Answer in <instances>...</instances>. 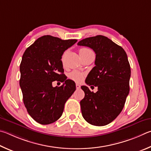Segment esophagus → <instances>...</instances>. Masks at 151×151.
Returning <instances> with one entry per match:
<instances>
[{
	"instance_id": "obj_1",
	"label": "esophagus",
	"mask_w": 151,
	"mask_h": 151,
	"mask_svg": "<svg viewBox=\"0 0 151 151\" xmlns=\"http://www.w3.org/2000/svg\"><path fill=\"white\" fill-rule=\"evenodd\" d=\"M76 89H80V88H81L80 85H79V84H78V83L76 84Z\"/></svg>"
}]
</instances>
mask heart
<instances>
[{
    "label": "heart",
    "instance_id": "b5f03b06",
    "mask_svg": "<svg viewBox=\"0 0 151 151\" xmlns=\"http://www.w3.org/2000/svg\"><path fill=\"white\" fill-rule=\"evenodd\" d=\"M79 52H80V55L81 57L84 56V55H86L89 54H91V53H93L91 50L86 47H81V48L79 50ZM63 56H64V55H63L62 56V61L63 59ZM68 77L69 78L71 79V80H73L74 81H76V82H81V81L83 80L84 73L80 71L74 70L69 73Z\"/></svg>",
    "mask_w": 151,
    "mask_h": 151
}]
</instances>
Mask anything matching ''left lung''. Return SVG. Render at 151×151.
I'll list each match as a JSON object with an SVG mask.
<instances>
[{
	"mask_svg": "<svg viewBox=\"0 0 151 151\" xmlns=\"http://www.w3.org/2000/svg\"><path fill=\"white\" fill-rule=\"evenodd\" d=\"M78 45L90 47L96 54V66L86 83L97 87L98 91L93 93L88 87H81L85 93L80 101L82 116L91 125H106L120 114L129 93L131 68L127 55L122 47L101 35L83 39Z\"/></svg>",
	"mask_w": 151,
	"mask_h": 151,
	"instance_id": "8db88e82",
	"label": "left lung"
}]
</instances>
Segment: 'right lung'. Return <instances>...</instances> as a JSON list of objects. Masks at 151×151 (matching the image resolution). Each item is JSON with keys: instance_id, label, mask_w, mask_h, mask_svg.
I'll use <instances>...</instances> for the list:
<instances>
[{"instance_id": "1", "label": "right lung", "mask_w": 151, "mask_h": 151, "mask_svg": "<svg viewBox=\"0 0 151 151\" xmlns=\"http://www.w3.org/2000/svg\"><path fill=\"white\" fill-rule=\"evenodd\" d=\"M78 40L42 36L25 50L20 65V86L27 111L37 123L48 125L62 116L64 105L76 90L67 80L61 59L65 50ZM54 81L63 82L52 86Z\"/></svg>"}]
</instances>
